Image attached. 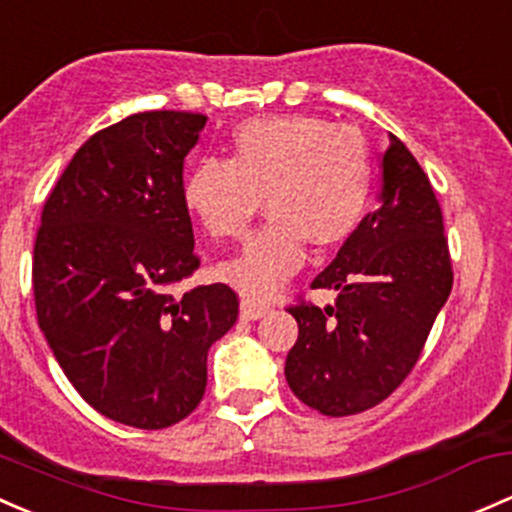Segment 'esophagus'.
<instances>
[{"label":"esophagus","mask_w":512,"mask_h":512,"mask_svg":"<svg viewBox=\"0 0 512 512\" xmlns=\"http://www.w3.org/2000/svg\"><path fill=\"white\" fill-rule=\"evenodd\" d=\"M270 311V306L262 304V301L255 299H242L240 301V319L242 321H257Z\"/></svg>","instance_id":"esophagus-1"}]
</instances>
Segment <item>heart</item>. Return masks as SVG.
<instances>
[{
  "mask_svg": "<svg viewBox=\"0 0 512 512\" xmlns=\"http://www.w3.org/2000/svg\"><path fill=\"white\" fill-rule=\"evenodd\" d=\"M373 184L363 132L324 117L247 120L230 159L208 157L184 181V206L215 240L238 238L260 203L267 220L215 274L252 299H270L304 265L306 245L324 250L358 228Z\"/></svg>",
  "mask_w": 512,
  "mask_h": 512,
  "instance_id": "heart-1",
  "label": "heart"
}]
</instances>
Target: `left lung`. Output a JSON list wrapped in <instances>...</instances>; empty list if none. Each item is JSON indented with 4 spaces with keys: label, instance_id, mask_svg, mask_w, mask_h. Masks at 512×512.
Returning a JSON list of instances; mask_svg holds the SVG:
<instances>
[{
    "label": "left lung",
    "instance_id": "1",
    "mask_svg": "<svg viewBox=\"0 0 512 512\" xmlns=\"http://www.w3.org/2000/svg\"><path fill=\"white\" fill-rule=\"evenodd\" d=\"M380 169L378 208L311 282L336 301L289 309L299 338L284 375L304 405L328 417L370 410L400 387L454 284L434 188L395 134Z\"/></svg>",
    "mask_w": 512,
    "mask_h": 512
}]
</instances>
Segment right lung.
<instances>
[{"label": "right lung", "mask_w": 512, "mask_h": 512, "mask_svg": "<svg viewBox=\"0 0 512 512\" xmlns=\"http://www.w3.org/2000/svg\"><path fill=\"white\" fill-rule=\"evenodd\" d=\"M206 120L154 110L100 129L43 203L31 270L39 326L80 397L127 427L164 429L196 410L208 348L238 319L228 284L171 294L201 262L184 159Z\"/></svg>", "instance_id": "obj_1"}]
</instances>
